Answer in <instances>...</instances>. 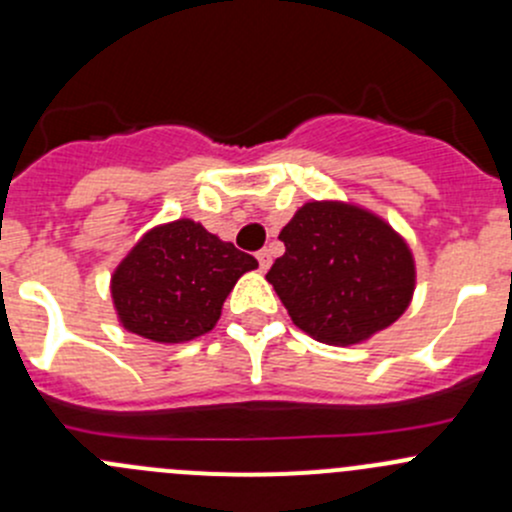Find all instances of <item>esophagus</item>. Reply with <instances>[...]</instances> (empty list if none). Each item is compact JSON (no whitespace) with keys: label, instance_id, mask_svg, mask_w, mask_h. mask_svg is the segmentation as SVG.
Wrapping results in <instances>:
<instances>
[{"label":"esophagus","instance_id":"esophagus-1","mask_svg":"<svg viewBox=\"0 0 512 512\" xmlns=\"http://www.w3.org/2000/svg\"><path fill=\"white\" fill-rule=\"evenodd\" d=\"M257 262H260V270L267 272V270H270V265H272V252L270 250H260V252H257Z\"/></svg>","mask_w":512,"mask_h":512}]
</instances>
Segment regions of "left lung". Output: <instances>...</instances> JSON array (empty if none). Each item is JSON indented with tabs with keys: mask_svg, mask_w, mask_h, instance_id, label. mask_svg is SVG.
Returning <instances> with one entry per match:
<instances>
[{
	"mask_svg": "<svg viewBox=\"0 0 512 512\" xmlns=\"http://www.w3.org/2000/svg\"><path fill=\"white\" fill-rule=\"evenodd\" d=\"M285 255L267 282L317 342L349 347L391 327L411 304L416 265L386 220L342 200H312L282 227Z\"/></svg>",
	"mask_w": 512,
	"mask_h": 512,
	"instance_id": "left-lung-1",
	"label": "left lung"
}]
</instances>
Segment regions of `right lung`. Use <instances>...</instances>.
<instances>
[{
    "label": "right lung",
    "mask_w": 512,
    "mask_h": 512,
    "mask_svg": "<svg viewBox=\"0 0 512 512\" xmlns=\"http://www.w3.org/2000/svg\"><path fill=\"white\" fill-rule=\"evenodd\" d=\"M257 260L190 218L148 230L111 275L123 329L158 344L203 337L223 302Z\"/></svg>",
    "instance_id": "right-lung-1"
}]
</instances>
